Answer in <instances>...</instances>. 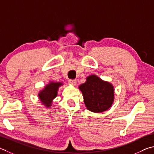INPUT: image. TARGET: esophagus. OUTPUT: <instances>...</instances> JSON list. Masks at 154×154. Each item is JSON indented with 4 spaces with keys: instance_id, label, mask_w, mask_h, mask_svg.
Listing matches in <instances>:
<instances>
[{
    "instance_id": "1",
    "label": "esophagus",
    "mask_w": 154,
    "mask_h": 154,
    "mask_svg": "<svg viewBox=\"0 0 154 154\" xmlns=\"http://www.w3.org/2000/svg\"><path fill=\"white\" fill-rule=\"evenodd\" d=\"M69 83L70 85L75 86V85H76V84H77V81L76 80H72V79L69 80Z\"/></svg>"
}]
</instances>
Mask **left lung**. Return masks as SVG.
<instances>
[{
	"mask_svg": "<svg viewBox=\"0 0 154 154\" xmlns=\"http://www.w3.org/2000/svg\"><path fill=\"white\" fill-rule=\"evenodd\" d=\"M88 110L95 113L108 110L114 100V88L110 82L96 75L86 77V82L79 86Z\"/></svg>",
	"mask_w": 154,
	"mask_h": 154,
	"instance_id": "8db88e82",
	"label": "left lung"
}]
</instances>
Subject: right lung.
<instances>
[{
	"instance_id": "right-lung-1",
	"label": "right lung",
	"mask_w": 154,
	"mask_h": 154,
	"mask_svg": "<svg viewBox=\"0 0 154 154\" xmlns=\"http://www.w3.org/2000/svg\"><path fill=\"white\" fill-rule=\"evenodd\" d=\"M62 85H63V82L50 81L48 84H46L42 90L39 91L38 94V98L42 104L45 106V108H48L52 106L53 100L57 96L58 89Z\"/></svg>"
}]
</instances>
